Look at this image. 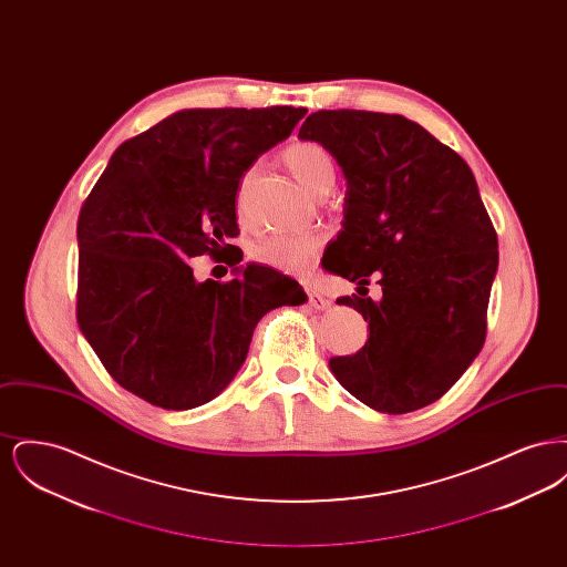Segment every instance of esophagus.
I'll list each match as a JSON object with an SVG mask.
<instances>
[{"label":"esophagus","mask_w":567,"mask_h":567,"mask_svg":"<svg viewBox=\"0 0 567 567\" xmlns=\"http://www.w3.org/2000/svg\"><path fill=\"white\" fill-rule=\"evenodd\" d=\"M306 293H308V301L315 310H327L331 306V301L323 293H319L315 287H306Z\"/></svg>","instance_id":"esophagus-1"}]
</instances>
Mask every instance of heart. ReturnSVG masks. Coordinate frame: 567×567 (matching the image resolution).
I'll list each match as a JSON object with an SVG mask.
<instances>
[{
  "label": "heart",
  "mask_w": 567,
  "mask_h": 567,
  "mask_svg": "<svg viewBox=\"0 0 567 567\" xmlns=\"http://www.w3.org/2000/svg\"><path fill=\"white\" fill-rule=\"evenodd\" d=\"M285 163L297 181L315 195H324L336 183V163L329 151L317 142H296L285 151ZM252 172L244 174L238 193V210H244V190ZM319 248L315 236H268L252 244V259L282 271H301Z\"/></svg>",
  "instance_id": "heart-1"
}]
</instances>
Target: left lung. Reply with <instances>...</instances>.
<instances>
[{"instance_id":"left-lung-1","label":"left lung","mask_w":567,"mask_h":567,"mask_svg":"<svg viewBox=\"0 0 567 567\" xmlns=\"http://www.w3.org/2000/svg\"><path fill=\"white\" fill-rule=\"evenodd\" d=\"M347 178L342 231L324 270L380 302L340 297L370 321L365 347L333 357L338 382L378 412L404 414L440 400L485 344L497 271V234L476 178L453 148L402 114L319 110L299 127Z\"/></svg>"}]
</instances>
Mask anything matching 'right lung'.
<instances>
[{
  "mask_svg": "<svg viewBox=\"0 0 567 567\" xmlns=\"http://www.w3.org/2000/svg\"><path fill=\"white\" fill-rule=\"evenodd\" d=\"M306 112H174L123 142L82 204L79 327L110 377L144 402L208 404L240 372L257 323L308 299L297 280L259 264L227 282H199L189 266L231 248L244 172Z\"/></svg>",
  "mask_w": 567,
  "mask_h": 567,
  "instance_id": "right-lung-1",
  "label": "right lung"
}]
</instances>
